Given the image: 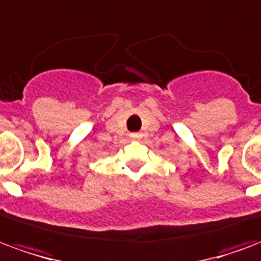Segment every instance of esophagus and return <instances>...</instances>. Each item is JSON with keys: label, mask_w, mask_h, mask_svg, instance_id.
Masks as SVG:
<instances>
[{"label": "esophagus", "mask_w": 261, "mask_h": 261, "mask_svg": "<svg viewBox=\"0 0 261 261\" xmlns=\"http://www.w3.org/2000/svg\"><path fill=\"white\" fill-rule=\"evenodd\" d=\"M130 138H131V140H140L141 134H140V133H131Z\"/></svg>", "instance_id": "34e87169"}]
</instances>
